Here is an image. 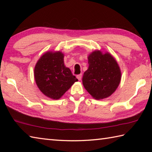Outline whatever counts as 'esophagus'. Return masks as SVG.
<instances>
[{"instance_id":"1","label":"esophagus","mask_w":152,"mask_h":152,"mask_svg":"<svg viewBox=\"0 0 152 152\" xmlns=\"http://www.w3.org/2000/svg\"><path fill=\"white\" fill-rule=\"evenodd\" d=\"M76 78H78V80H81V79H82V74H79V75H77V76H76Z\"/></svg>"}]
</instances>
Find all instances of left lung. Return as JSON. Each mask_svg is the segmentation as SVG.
<instances>
[{
  "label": "left lung",
  "instance_id": "1",
  "mask_svg": "<svg viewBox=\"0 0 152 152\" xmlns=\"http://www.w3.org/2000/svg\"><path fill=\"white\" fill-rule=\"evenodd\" d=\"M88 59L89 67L82 78L83 86L95 99L108 97L121 81V73L117 61L111 54L99 50L90 53Z\"/></svg>",
  "mask_w": 152,
  "mask_h": 152
}]
</instances>
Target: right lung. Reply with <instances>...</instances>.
<instances>
[{"label": "right lung", "instance_id": "add662e5", "mask_svg": "<svg viewBox=\"0 0 152 152\" xmlns=\"http://www.w3.org/2000/svg\"><path fill=\"white\" fill-rule=\"evenodd\" d=\"M34 75L38 88L48 97L59 99L78 81L64 64V54L61 51H48L35 65Z\"/></svg>", "mask_w": 152, "mask_h": 152}]
</instances>
